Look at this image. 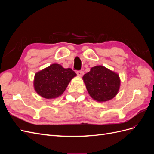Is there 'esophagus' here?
<instances>
[{"label": "esophagus", "instance_id": "esophagus-1", "mask_svg": "<svg viewBox=\"0 0 154 154\" xmlns=\"http://www.w3.org/2000/svg\"><path fill=\"white\" fill-rule=\"evenodd\" d=\"M76 74H77V75L78 76H82L83 75V72H82V71H76Z\"/></svg>", "mask_w": 154, "mask_h": 154}]
</instances>
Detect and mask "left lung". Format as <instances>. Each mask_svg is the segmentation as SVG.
Here are the masks:
<instances>
[{"instance_id":"8db88e82","label":"left lung","mask_w":154,"mask_h":154,"mask_svg":"<svg viewBox=\"0 0 154 154\" xmlns=\"http://www.w3.org/2000/svg\"><path fill=\"white\" fill-rule=\"evenodd\" d=\"M90 96L98 102L109 101L118 93L121 80L118 74L103 66H97L83 76Z\"/></svg>"}]
</instances>
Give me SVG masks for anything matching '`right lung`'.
<instances>
[{"label": "right lung", "mask_w": 154, "mask_h": 154, "mask_svg": "<svg viewBox=\"0 0 154 154\" xmlns=\"http://www.w3.org/2000/svg\"><path fill=\"white\" fill-rule=\"evenodd\" d=\"M75 76L76 74L71 68L65 69L58 63L51 64L35 74L34 88L44 98H56L63 94Z\"/></svg>", "instance_id": "add662e5"}]
</instances>
